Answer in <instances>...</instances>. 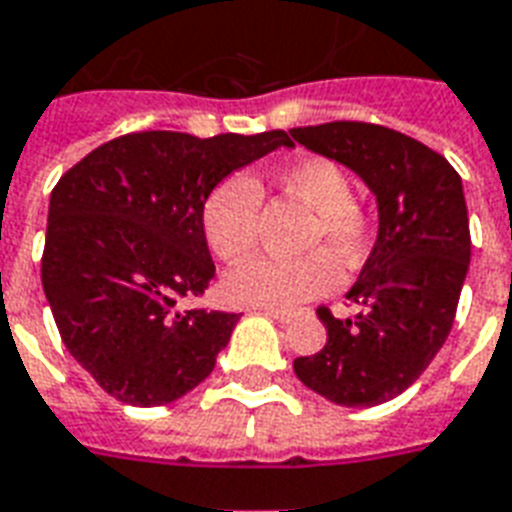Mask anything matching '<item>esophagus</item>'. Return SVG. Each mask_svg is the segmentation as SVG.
<instances>
[{"label":"esophagus","mask_w":512,"mask_h":512,"mask_svg":"<svg viewBox=\"0 0 512 512\" xmlns=\"http://www.w3.org/2000/svg\"><path fill=\"white\" fill-rule=\"evenodd\" d=\"M260 314L276 319V322H282V325H287V322H290V319H292L290 311H279V308H260Z\"/></svg>","instance_id":"esophagus-1"}]
</instances>
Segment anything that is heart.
Returning a JSON list of instances; mask_svg holds the SVG:
<instances>
[{"mask_svg": "<svg viewBox=\"0 0 512 512\" xmlns=\"http://www.w3.org/2000/svg\"><path fill=\"white\" fill-rule=\"evenodd\" d=\"M276 182L290 198L314 209L306 236L308 249H333L349 265L365 260L373 241V222L351 198V179L338 163L308 155L279 169ZM260 206V185L247 174H230L212 187L204 201L201 225L214 255L233 263L255 249ZM341 279V265L327 252H311L298 260L252 257L225 276L222 292L236 306L290 308L333 292Z\"/></svg>", "mask_w": 512, "mask_h": 512, "instance_id": "obj_1", "label": "heart"}]
</instances>
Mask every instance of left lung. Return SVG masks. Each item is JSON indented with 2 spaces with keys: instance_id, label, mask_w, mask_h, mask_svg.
Masks as SVG:
<instances>
[{
  "instance_id": "obj_1",
  "label": "left lung",
  "mask_w": 512,
  "mask_h": 512,
  "mask_svg": "<svg viewBox=\"0 0 512 512\" xmlns=\"http://www.w3.org/2000/svg\"><path fill=\"white\" fill-rule=\"evenodd\" d=\"M292 142L343 163L376 195L378 233L346 298L362 311L317 314L327 343L295 360V376L346 408H370L405 389L446 343L470 268L462 177L427 144L373 123L292 128Z\"/></svg>"
}]
</instances>
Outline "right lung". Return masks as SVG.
Listing matches in <instances>:
<instances>
[{
  "instance_id": "right-lung-1",
  "label": "right lung",
  "mask_w": 512,
  "mask_h": 512,
  "mask_svg": "<svg viewBox=\"0 0 512 512\" xmlns=\"http://www.w3.org/2000/svg\"><path fill=\"white\" fill-rule=\"evenodd\" d=\"M279 147H292L284 131H139L101 144L58 179L42 287L64 346L107 395L152 408L212 373L239 314L179 311L214 276L204 201Z\"/></svg>"
}]
</instances>
